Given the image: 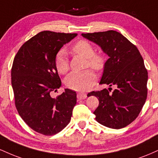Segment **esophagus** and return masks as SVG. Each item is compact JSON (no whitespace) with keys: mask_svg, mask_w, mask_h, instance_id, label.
<instances>
[{"mask_svg":"<svg viewBox=\"0 0 158 158\" xmlns=\"http://www.w3.org/2000/svg\"><path fill=\"white\" fill-rule=\"evenodd\" d=\"M77 97L79 99H85L87 97V94L85 93H79L77 94Z\"/></svg>","mask_w":158,"mask_h":158,"instance_id":"obj_1","label":"esophagus"}]
</instances>
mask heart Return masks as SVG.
Masks as SVG:
<instances>
[{
    "label": "heart",
    "instance_id": "obj_1",
    "mask_svg": "<svg viewBox=\"0 0 158 158\" xmlns=\"http://www.w3.org/2000/svg\"><path fill=\"white\" fill-rule=\"evenodd\" d=\"M73 52L82 56L86 59V66H90L97 70H100L104 68V57L100 54L94 53L93 45L85 40H81L72 48ZM56 70L59 73H67L69 69V63L67 52L61 50L56 54L55 59ZM97 77L92 70H85L81 72H72L65 79V85L70 89L78 91H85L89 90L94 83Z\"/></svg>",
    "mask_w": 158,
    "mask_h": 158
}]
</instances>
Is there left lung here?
<instances>
[{"label": "left lung", "mask_w": 158, "mask_h": 158, "mask_svg": "<svg viewBox=\"0 0 158 158\" xmlns=\"http://www.w3.org/2000/svg\"><path fill=\"white\" fill-rule=\"evenodd\" d=\"M81 35L109 56L99 84L115 88L111 94L105 88L88 94L99 99L96 120L110 128H124L137 118L147 97L148 72L142 56L135 45L114 30Z\"/></svg>", "instance_id": "left-lung-1"}]
</instances>
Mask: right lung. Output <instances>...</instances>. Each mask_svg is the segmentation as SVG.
I'll return each mask as SVG.
<instances>
[{"label": "right lung", "mask_w": 158, "mask_h": 158, "mask_svg": "<svg viewBox=\"0 0 158 158\" xmlns=\"http://www.w3.org/2000/svg\"><path fill=\"white\" fill-rule=\"evenodd\" d=\"M77 33L43 31L19 49L11 77L15 103L19 115L32 130L44 135L59 133L68 126L77 104V93L64 89L57 98L61 81L55 65L56 54Z\"/></svg>", "instance_id": "right-lung-1"}]
</instances>
